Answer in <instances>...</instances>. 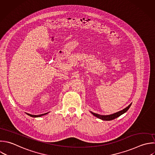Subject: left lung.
Wrapping results in <instances>:
<instances>
[{"label":"left lung","mask_w":155,"mask_h":155,"mask_svg":"<svg viewBox=\"0 0 155 155\" xmlns=\"http://www.w3.org/2000/svg\"><path fill=\"white\" fill-rule=\"evenodd\" d=\"M132 103H131L128 107H127L126 108H125L124 109H123L122 110H120L118 112H116V113H114L113 114H109V115H101V114H97V113H93L92 111H90V113L94 115V116H96V117L100 119H102L103 120H113V119H114L117 117H118L119 116H120V115L123 114L124 113H125V112L127 111V110L129 109V108L130 107Z\"/></svg>","instance_id":"left-lung-1"}]
</instances>
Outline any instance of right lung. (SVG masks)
Here are the masks:
<instances>
[{"instance_id":"right-lung-1","label":"right lung","mask_w":155,"mask_h":155,"mask_svg":"<svg viewBox=\"0 0 155 155\" xmlns=\"http://www.w3.org/2000/svg\"><path fill=\"white\" fill-rule=\"evenodd\" d=\"M48 113H49V112H48V113H44V114H39V115H33V114H29V113H26V114H27L28 116H30L31 117H41V116H44V115H45V114H48Z\"/></svg>"}]
</instances>
